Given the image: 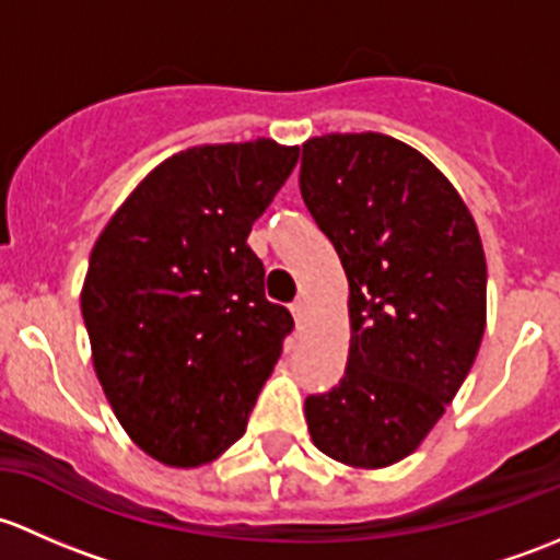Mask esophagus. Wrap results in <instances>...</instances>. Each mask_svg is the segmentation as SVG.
<instances>
[{
  "instance_id": "34e87169",
  "label": "esophagus",
  "mask_w": 560,
  "mask_h": 560,
  "mask_svg": "<svg viewBox=\"0 0 560 560\" xmlns=\"http://www.w3.org/2000/svg\"><path fill=\"white\" fill-rule=\"evenodd\" d=\"M291 313H293V320H296L299 326H302V323L307 320V302H302V299H299V302H293L291 304Z\"/></svg>"
}]
</instances>
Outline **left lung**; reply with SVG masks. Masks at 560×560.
<instances>
[{
    "instance_id": "obj_1",
    "label": "left lung",
    "mask_w": 560,
    "mask_h": 560,
    "mask_svg": "<svg viewBox=\"0 0 560 560\" xmlns=\"http://www.w3.org/2000/svg\"><path fill=\"white\" fill-rule=\"evenodd\" d=\"M299 188L350 285V353L307 396L315 447L353 469L407 458L445 415L486 334V253L453 183L377 131L302 145Z\"/></svg>"
}]
</instances>
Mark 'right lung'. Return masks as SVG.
Returning <instances> with one entry per match:
<instances>
[{
  "label": "right lung",
  "instance_id": "right-lung-1",
  "mask_svg": "<svg viewBox=\"0 0 560 560\" xmlns=\"http://www.w3.org/2000/svg\"><path fill=\"white\" fill-rule=\"evenodd\" d=\"M299 145H196L161 161L115 210L89 258L80 310L115 418L177 469L210 464L245 434L293 328L264 296L253 221Z\"/></svg>",
  "mask_w": 560,
  "mask_h": 560
}]
</instances>
